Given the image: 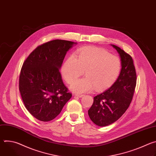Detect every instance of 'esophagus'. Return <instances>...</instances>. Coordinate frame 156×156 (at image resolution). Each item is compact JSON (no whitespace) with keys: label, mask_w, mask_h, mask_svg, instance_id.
I'll return each instance as SVG.
<instances>
[{"label":"esophagus","mask_w":156,"mask_h":156,"mask_svg":"<svg viewBox=\"0 0 156 156\" xmlns=\"http://www.w3.org/2000/svg\"><path fill=\"white\" fill-rule=\"evenodd\" d=\"M75 96H78V97H79V98H81V97H83L84 95H83V94H75Z\"/></svg>","instance_id":"obj_1"}]
</instances>
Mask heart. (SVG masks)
Listing matches in <instances>:
<instances>
[{
	"label": "heart",
	"instance_id": "b5f03b06",
	"mask_svg": "<svg viewBox=\"0 0 156 156\" xmlns=\"http://www.w3.org/2000/svg\"><path fill=\"white\" fill-rule=\"evenodd\" d=\"M121 69L120 59L107 51L94 47L80 49L63 63L62 72L68 83H72L83 73L85 77L76 81L70 86L76 93L101 91L112 85Z\"/></svg>",
	"mask_w": 156,
	"mask_h": 156
}]
</instances>
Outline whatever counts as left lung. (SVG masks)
Instances as JSON below:
<instances>
[{
    "label": "left lung",
    "instance_id": "obj_1",
    "mask_svg": "<svg viewBox=\"0 0 156 156\" xmlns=\"http://www.w3.org/2000/svg\"><path fill=\"white\" fill-rule=\"evenodd\" d=\"M120 55L122 69L117 81L94 98L88 115L94 123L105 126L120 119L129 106L136 84V73L132 57L119 47L112 45Z\"/></svg>",
    "mask_w": 156,
    "mask_h": 156
}]
</instances>
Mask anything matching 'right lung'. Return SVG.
I'll return each instance as SVG.
<instances>
[{
  "instance_id": "right-lung-1",
  "label": "right lung",
  "mask_w": 156,
  "mask_h": 156,
  "mask_svg": "<svg viewBox=\"0 0 156 156\" xmlns=\"http://www.w3.org/2000/svg\"><path fill=\"white\" fill-rule=\"evenodd\" d=\"M55 39L37 46L27 58L19 77V90L28 112L42 122L54 119L72 98L59 69L73 44Z\"/></svg>"
}]
</instances>
